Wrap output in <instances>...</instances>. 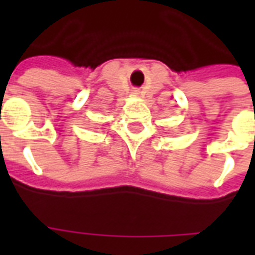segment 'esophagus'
Returning a JSON list of instances; mask_svg holds the SVG:
<instances>
[{
	"mask_svg": "<svg viewBox=\"0 0 255 255\" xmlns=\"http://www.w3.org/2000/svg\"><path fill=\"white\" fill-rule=\"evenodd\" d=\"M135 94H136V93H135Z\"/></svg>",
	"mask_w": 255,
	"mask_h": 255,
	"instance_id": "obj_1",
	"label": "esophagus"
}]
</instances>
